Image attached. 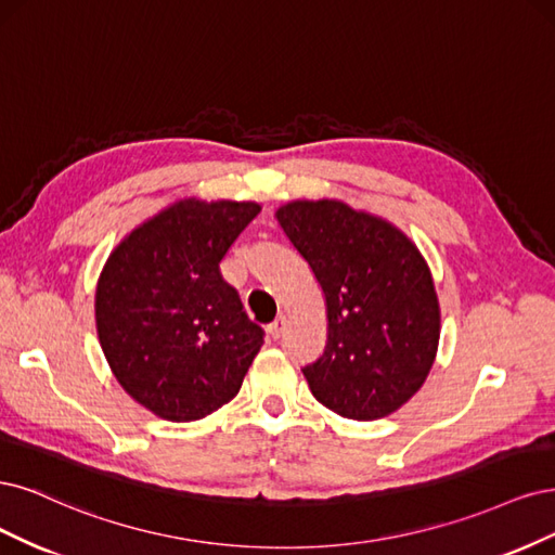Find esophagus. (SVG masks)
<instances>
[{
    "label": "esophagus",
    "mask_w": 555,
    "mask_h": 555,
    "mask_svg": "<svg viewBox=\"0 0 555 555\" xmlns=\"http://www.w3.org/2000/svg\"><path fill=\"white\" fill-rule=\"evenodd\" d=\"M285 325H288V323H285V318L281 315V318H276V320H274V323H272L270 327H267V332H270V336H272L274 341H276V338H281V336H283Z\"/></svg>",
    "instance_id": "1"
}]
</instances>
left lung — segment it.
<instances>
[{
	"label": "left lung",
	"mask_w": 555,
	"mask_h": 555,
	"mask_svg": "<svg viewBox=\"0 0 555 555\" xmlns=\"http://www.w3.org/2000/svg\"><path fill=\"white\" fill-rule=\"evenodd\" d=\"M279 225L327 304V346L301 373L336 415L371 422L417 395L434 366L440 307L428 264L389 221L341 201H295Z\"/></svg>",
	"instance_id": "obj_1"
}]
</instances>
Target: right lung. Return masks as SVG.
<instances>
[{
  "label": "right lung",
  "instance_id": "right-lung-1",
  "mask_svg": "<svg viewBox=\"0 0 555 555\" xmlns=\"http://www.w3.org/2000/svg\"><path fill=\"white\" fill-rule=\"evenodd\" d=\"M258 203L177 201L105 262L96 332L117 383L160 420H203L237 397L262 346L219 264Z\"/></svg>",
  "mask_w": 555,
  "mask_h": 555
}]
</instances>
